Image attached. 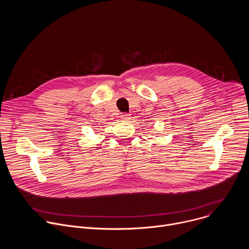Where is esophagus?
<instances>
[{"instance_id": "1", "label": "esophagus", "mask_w": 249, "mask_h": 249, "mask_svg": "<svg viewBox=\"0 0 249 249\" xmlns=\"http://www.w3.org/2000/svg\"><path fill=\"white\" fill-rule=\"evenodd\" d=\"M121 119H122L123 121H129V120L131 119V115L128 114V113H125V114L121 115Z\"/></svg>"}]
</instances>
